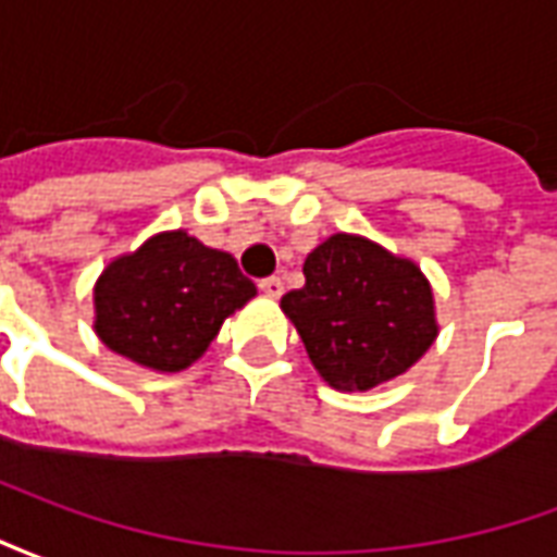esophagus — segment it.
Returning <instances> with one entry per match:
<instances>
[{"label":"esophagus","instance_id":"esophagus-1","mask_svg":"<svg viewBox=\"0 0 557 557\" xmlns=\"http://www.w3.org/2000/svg\"><path fill=\"white\" fill-rule=\"evenodd\" d=\"M259 289L265 292L268 298H280V295H283V280H280V277L259 280Z\"/></svg>","mask_w":557,"mask_h":557}]
</instances>
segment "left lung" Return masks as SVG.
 I'll list each match as a JSON object with an SVG mask.
<instances>
[{"mask_svg":"<svg viewBox=\"0 0 557 557\" xmlns=\"http://www.w3.org/2000/svg\"><path fill=\"white\" fill-rule=\"evenodd\" d=\"M304 277L280 307L319 375L337 391H370L397 379L438 337L423 271L361 235L337 232L319 244Z\"/></svg>","mask_w":557,"mask_h":557,"instance_id":"left-lung-1","label":"left lung"}]
</instances>
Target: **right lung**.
Segmentation results:
<instances>
[{
  "mask_svg": "<svg viewBox=\"0 0 557 557\" xmlns=\"http://www.w3.org/2000/svg\"><path fill=\"white\" fill-rule=\"evenodd\" d=\"M256 295L253 280L223 250L184 230L151 235L95 283V334L127 361L178 373L202 358L223 319Z\"/></svg>",
  "mask_w": 557,
  "mask_h": 557,
  "instance_id": "obj_1",
  "label": "right lung"
}]
</instances>
